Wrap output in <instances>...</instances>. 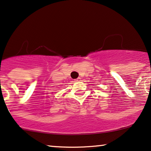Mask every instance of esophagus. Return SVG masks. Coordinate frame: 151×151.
<instances>
[{"mask_svg": "<svg viewBox=\"0 0 151 151\" xmlns=\"http://www.w3.org/2000/svg\"><path fill=\"white\" fill-rule=\"evenodd\" d=\"M81 81V78L78 77L77 78H76V79H75V81Z\"/></svg>", "mask_w": 151, "mask_h": 151, "instance_id": "obj_1", "label": "esophagus"}]
</instances>
